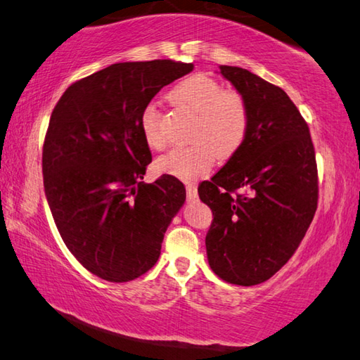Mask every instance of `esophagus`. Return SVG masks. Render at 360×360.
<instances>
[{
    "instance_id": "esophagus-1",
    "label": "esophagus",
    "mask_w": 360,
    "mask_h": 360,
    "mask_svg": "<svg viewBox=\"0 0 360 360\" xmlns=\"http://www.w3.org/2000/svg\"><path fill=\"white\" fill-rule=\"evenodd\" d=\"M186 196H188V200H196L198 199V188L194 186L193 184L186 185Z\"/></svg>"
}]
</instances>
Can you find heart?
Masks as SVG:
<instances>
[{
	"label": "heart",
	"instance_id": "heart-1",
	"mask_svg": "<svg viewBox=\"0 0 360 360\" xmlns=\"http://www.w3.org/2000/svg\"><path fill=\"white\" fill-rule=\"evenodd\" d=\"M170 98L196 113L190 132V145L176 147L156 160L158 172L180 180H196L210 172L218 160H229L247 142L251 112L242 93L224 90L217 79L193 74L174 86ZM141 129L150 148L166 147L161 128V112L155 103L143 107Z\"/></svg>",
	"mask_w": 360,
	"mask_h": 360
}]
</instances>
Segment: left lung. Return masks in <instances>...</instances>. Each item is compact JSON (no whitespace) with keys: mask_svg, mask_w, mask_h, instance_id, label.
<instances>
[{"mask_svg":"<svg viewBox=\"0 0 360 360\" xmlns=\"http://www.w3.org/2000/svg\"><path fill=\"white\" fill-rule=\"evenodd\" d=\"M219 72L248 101L247 142L198 193L212 209L207 257L219 278L240 286L274 276L299 248L318 207L310 129L280 86L237 66Z\"/></svg>","mask_w":360,"mask_h":360,"instance_id":"8db88e82","label":"left lung"}]
</instances>
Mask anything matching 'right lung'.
<instances>
[{"instance_id":"obj_1","label":"right lung","mask_w":360,"mask_h":360,"mask_svg":"<svg viewBox=\"0 0 360 360\" xmlns=\"http://www.w3.org/2000/svg\"><path fill=\"white\" fill-rule=\"evenodd\" d=\"M193 68L174 60L115 63L72 84L52 112L42 148L46 198L68 250L99 278L124 283L148 272L185 204L175 176L142 181L151 151L141 113Z\"/></svg>"}]
</instances>
